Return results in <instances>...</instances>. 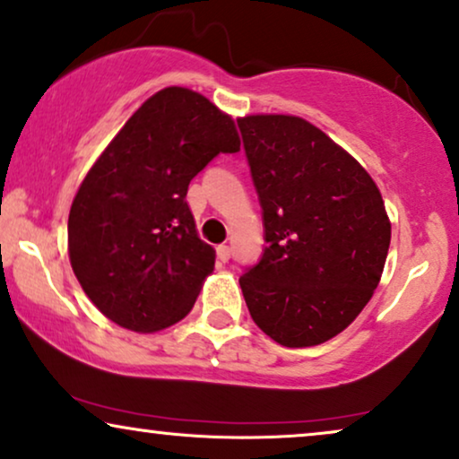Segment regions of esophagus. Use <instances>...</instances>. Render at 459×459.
I'll list each match as a JSON object with an SVG mask.
<instances>
[{
    "mask_svg": "<svg viewBox=\"0 0 459 459\" xmlns=\"http://www.w3.org/2000/svg\"><path fill=\"white\" fill-rule=\"evenodd\" d=\"M230 255H231V248L228 247V244H219V247H217V259L223 261V264H225V261H230Z\"/></svg>",
    "mask_w": 459,
    "mask_h": 459,
    "instance_id": "esophagus-1",
    "label": "esophagus"
}]
</instances>
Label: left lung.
I'll list each match as a JSON object with an SVG mask.
<instances>
[{"label":"left lung","mask_w":459,"mask_h":459,"mask_svg":"<svg viewBox=\"0 0 459 459\" xmlns=\"http://www.w3.org/2000/svg\"><path fill=\"white\" fill-rule=\"evenodd\" d=\"M238 128L267 242L240 276L244 301L281 346H318L377 289L390 247L382 194L348 152L301 117L247 116Z\"/></svg>","instance_id":"1"}]
</instances>
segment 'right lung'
Instances as JSON below:
<instances>
[{"instance_id":"right-lung-1","label":"right lung","mask_w":459,"mask_h":459,"mask_svg":"<svg viewBox=\"0 0 459 459\" xmlns=\"http://www.w3.org/2000/svg\"><path fill=\"white\" fill-rule=\"evenodd\" d=\"M240 152L234 120L202 94L170 86L147 99L88 170L69 211V259L84 293L124 329L186 318L215 251L187 206L189 181Z\"/></svg>"}]
</instances>
